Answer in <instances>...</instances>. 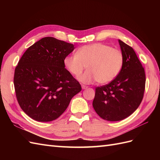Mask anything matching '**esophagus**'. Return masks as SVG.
<instances>
[{
  "label": "esophagus",
  "mask_w": 160,
  "mask_h": 160,
  "mask_svg": "<svg viewBox=\"0 0 160 160\" xmlns=\"http://www.w3.org/2000/svg\"><path fill=\"white\" fill-rule=\"evenodd\" d=\"M82 89H87L88 87L86 86V85H84V84H82Z\"/></svg>",
  "instance_id": "1"
}]
</instances>
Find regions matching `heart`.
<instances>
[{
	"instance_id": "heart-1",
	"label": "heart",
	"mask_w": 160,
	"mask_h": 160,
	"mask_svg": "<svg viewBox=\"0 0 160 160\" xmlns=\"http://www.w3.org/2000/svg\"><path fill=\"white\" fill-rule=\"evenodd\" d=\"M124 60L121 50L104 44L94 43L80 47L76 54L67 56L64 58V64L76 77L87 67L88 70L78 78L83 83L97 81L100 84H107L120 73Z\"/></svg>"
}]
</instances>
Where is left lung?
<instances>
[{
  "instance_id": "8db88e82",
  "label": "left lung",
  "mask_w": 160,
  "mask_h": 160,
  "mask_svg": "<svg viewBox=\"0 0 160 160\" xmlns=\"http://www.w3.org/2000/svg\"><path fill=\"white\" fill-rule=\"evenodd\" d=\"M124 64L109 84L96 88L93 107L107 121H120L131 115L143 99L146 75L144 67L131 47L119 40Z\"/></svg>"
}]
</instances>
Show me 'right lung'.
I'll use <instances>...</instances> for the list:
<instances>
[{
    "label": "right lung",
    "mask_w": 160,
    "mask_h": 160,
    "mask_svg": "<svg viewBox=\"0 0 160 160\" xmlns=\"http://www.w3.org/2000/svg\"><path fill=\"white\" fill-rule=\"evenodd\" d=\"M73 44L45 37L26 50L14 71L16 96L20 108L38 122L56 120L67 109L80 84L67 70L64 58Z\"/></svg>",
    "instance_id": "1"
}]
</instances>
